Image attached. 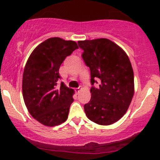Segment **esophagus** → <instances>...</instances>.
<instances>
[{
    "label": "esophagus",
    "mask_w": 160,
    "mask_h": 160,
    "mask_svg": "<svg viewBox=\"0 0 160 160\" xmlns=\"http://www.w3.org/2000/svg\"><path fill=\"white\" fill-rule=\"evenodd\" d=\"M80 88H76L75 91H76V93H78L79 92H80Z\"/></svg>",
    "instance_id": "34e87169"
}]
</instances>
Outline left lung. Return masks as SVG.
Masks as SVG:
<instances>
[{"mask_svg":"<svg viewBox=\"0 0 160 160\" xmlns=\"http://www.w3.org/2000/svg\"><path fill=\"white\" fill-rule=\"evenodd\" d=\"M83 60L90 70L91 98L84 105L86 115L101 125H112L122 118L134 95V72L128 55L108 38L78 41Z\"/></svg>","mask_w":160,"mask_h":160,"instance_id":"obj_1","label":"left lung"}]
</instances>
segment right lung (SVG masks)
<instances>
[{"mask_svg": "<svg viewBox=\"0 0 160 160\" xmlns=\"http://www.w3.org/2000/svg\"><path fill=\"white\" fill-rule=\"evenodd\" d=\"M78 49L77 42L54 37L40 43L31 53L22 78V94L31 115L46 126L66 122L74 90L63 83L59 70L66 57Z\"/></svg>", "mask_w": 160, "mask_h": 160, "instance_id": "1", "label": "right lung"}]
</instances>
